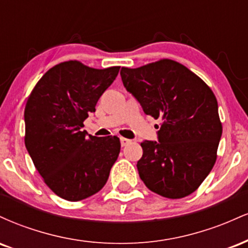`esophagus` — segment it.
Here are the masks:
<instances>
[{"label": "esophagus", "mask_w": 248, "mask_h": 248, "mask_svg": "<svg viewBox=\"0 0 248 248\" xmlns=\"http://www.w3.org/2000/svg\"><path fill=\"white\" fill-rule=\"evenodd\" d=\"M120 142H121V146L124 147L129 143L130 140H128V139H126V138H120Z\"/></svg>", "instance_id": "obj_1"}]
</instances>
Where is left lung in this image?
<instances>
[{
    "mask_svg": "<svg viewBox=\"0 0 248 248\" xmlns=\"http://www.w3.org/2000/svg\"><path fill=\"white\" fill-rule=\"evenodd\" d=\"M120 75L143 112L162 120L158 141L141 143V179L163 197L191 195L215 166L223 133L212 90L181 62L167 58L122 67Z\"/></svg>",
    "mask_w": 248,
    "mask_h": 248,
    "instance_id": "left-lung-1",
    "label": "left lung"
}]
</instances>
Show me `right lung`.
<instances>
[{"mask_svg":"<svg viewBox=\"0 0 248 248\" xmlns=\"http://www.w3.org/2000/svg\"><path fill=\"white\" fill-rule=\"evenodd\" d=\"M120 66L93 69L59 62L39 79L24 109V142L43 181L59 197L78 202L104 187L120 153L118 136L81 130Z\"/></svg>","mask_w":248,"mask_h":248,"instance_id":"add662e5","label":"right lung"}]
</instances>
